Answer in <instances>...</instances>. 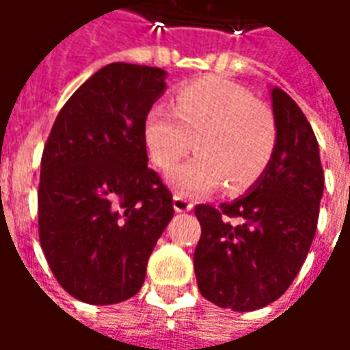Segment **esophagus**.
Here are the masks:
<instances>
[{"label": "esophagus", "instance_id": "obj_1", "mask_svg": "<svg viewBox=\"0 0 350 350\" xmlns=\"http://www.w3.org/2000/svg\"><path fill=\"white\" fill-rule=\"evenodd\" d=\"M173 207H175V211L183 213V211H190V209L194 207V204H192L189 198H185V196H180V194H175V196H173Z\"/></svg>", "mask_w": 350, "mask_h": 350}]
</instances>
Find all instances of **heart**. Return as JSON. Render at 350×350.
<instances>
[{"mask_svg":"<svg viewBox=\"0 0 350 350\" xmlns=\"http://www.w3.org/2000/svg\"><path fill=\"white\" fill-rule=\"evenodd\" d=\"M152 163L167 171L192 148L196 158L171 173L183 194H204L226 183L230 192L252 187L274 152L269 108L245 89L219 78L198 79L177 91L173 110L154 106L143 127Z\"/></svg>","mask_w":350,"mask_h":350,"instance_id":"obj_1","label":"heart"}]
</instances>
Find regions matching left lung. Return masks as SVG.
I'll return each instance as SVG.
<instances>
[{
	"mask_svg": "<svg viewBox=\"0 0 350 350\" xmlns=\"http://www.w3.org/2000/svg\"><path fill=\"white\" fill-rule=\"evenodd\" d=\"M276 144L262 175L242 198L194 213L200 293L221 308L257 310L276 301L301 271L317 232L324 171L314 131L297 103L271 91Z\"/></svg>",
	"mask_w": 350,
	"mask_h": 350,
	"instance_id": "left-lung-1",
	"label": "left lung"
}]
</instances>
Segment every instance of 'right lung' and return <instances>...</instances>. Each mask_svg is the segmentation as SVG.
<instances>
[{
	"mask_svg": "<svg viewBox=\"0 0 350 350\" xmlns=\"http://www.w3.org/2000/svg\"><path fill=\"white\" fill-rule=\"evenodd\" d=\"M163 79L154 66L106 64L60 108L43 148L40 244L57 282L83 303L133 297L173 217L143 135Z\"/></svg>",
	"mask_w": 350,
	"mask_h": 350,
	"instance_id": "right-lung-1",
	"label": "right lung"
}]
</instances>
